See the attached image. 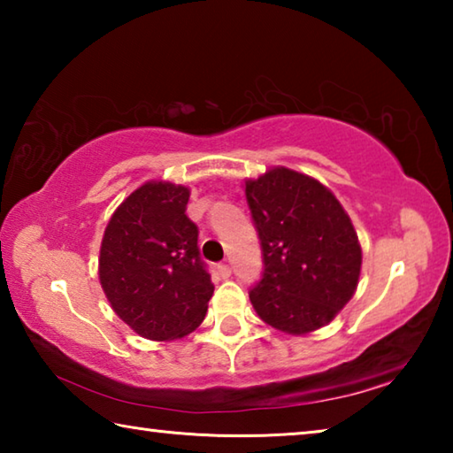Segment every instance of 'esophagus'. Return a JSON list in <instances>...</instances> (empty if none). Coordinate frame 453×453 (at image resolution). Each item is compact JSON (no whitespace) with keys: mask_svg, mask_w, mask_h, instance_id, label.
<instances>
[{"mask_svg":"<svg viewBox=\"0 0 453 453\" xmlns=\"http://www.w3.org/2000/svg\"><path fill=\"white\" fill-rule=\"evenodd\" d=\"M218 272H219L221 278H229V275H232V265H229V264H218Z\"/></svg>","mask_w":453,"mask_h":453,"instance_id":"34e87169","label":"esophagus"}]
</instances>
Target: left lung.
Segmentation results:
<instances>
[{
  "instance_id": "1",
  "label": "left lung",
  "mask_w": 453,
  "mask_h": 453,
  "mask_svg": "<svg viewBox=\"0 0 453 453\" xmlns=\"http://www.w3.org/2000/svg\"><path fill=\"white\" fill-rule=\"evenodd\" d=\"M264 272L250 300L265 324L308 334L332 321L357 288L362 248L326 186L288 167L245 181Z\"/></svg>"
}]
</instances>
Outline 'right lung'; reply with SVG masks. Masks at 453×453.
Wrapping results in <instances>:
<instances>
[{
	"label": "right lung",
	"mask_w": 453,
	"mask_h": 453,
	"mask_svg": "<svg viewBox=\"0 0 453 453\" xmlns=\"http://www.w3.org/2000/svg\"><path fill=\"white\" fill-rule=\"evenodd\" d=\"M189 189L148 181L113 213L99 251V281L113 311L148 340L167 342L202 324L213 294L186 216Z\"/></svg>",
	"instance_id": "right-lung-1"
}]
</instances>
